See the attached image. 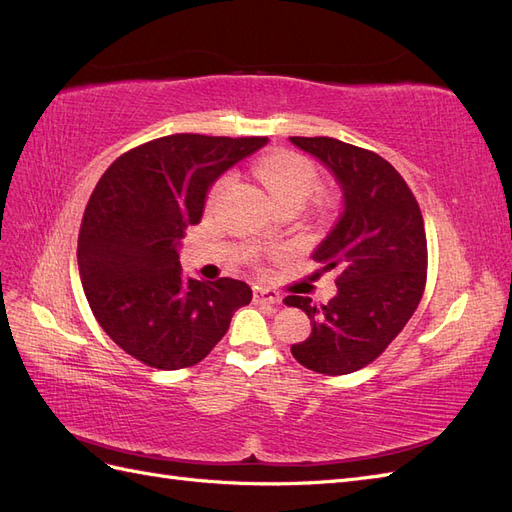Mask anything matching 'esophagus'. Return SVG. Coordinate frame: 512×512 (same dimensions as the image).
<instances>
[{
    "instance_id": "obj_1",
    "label": "esophagus",
    "mask_w": 512,
    "mask_h": 512,
    "mask_svg": "<svg viewBox=\"0 0 512 512\" xmlns=\"http://www.w3.org/2000/svg\"><path fill=\"white\" fill-rule=\"evenodd\" d=\"M254 301L256 303H267V305H280L282 297L275 290L269 288H256L254 290Z\"/></svg>"
}]
</instances>
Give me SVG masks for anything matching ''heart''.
Listing matches in <instances>:
<instances>
[{
    "mask_svg": "<svg viewBox=\"0 0 512 512\" xmlns=\"http://www.w3.org/2000/svg\"><path fill=\"white\" fill-rule=\"evenodd\" d=\"M256 175L262 183H265V188L271 192L277 205H284V203L303 205L305 200L314 194L318 185V173L314 164L292 151L269 153V156H265L256 164ZM226 181L228 179L224 177L213 185L211 198L224 188Z\"/></svg>",
    "mask_w": 512,
    "mask_h": 512,
    "instance_id": "heart-1",
    "label": "heart"
}]
</instances>
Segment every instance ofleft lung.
<instances>
[{
  "label": "left lung",
  "mask_w": 512,
  "mask_h": 512,
  "mask_svg": "<svg viewBox=\"0 0 512 512\" xmlns=\"http://www.w3.org/2000/svg\"><path fill=\"white\" fill-rule=\"evenodd\" d=\"M290 143L327 166L344 211L312 258L337 269V294L327 305L290 294L312 322L290 352L303 367L344 376L376 361L406 327L427 280V239L408 183L378 153L329 136H290Z\"/></svg>",
  "instance_id": "obj_1"
}]
</instances>
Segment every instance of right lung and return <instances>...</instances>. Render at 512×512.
Instances as JSON below:
<instances>
[{
    "mask_svg": "<svg viewBox=\"0 0 512 512\" xmlns=\"http://www.w3.org/2000/svg\"><path fill=\"white\" fill-rule=\"evenodd\" d=\"M267 143L170 134L123 153L100 177L76 256L91 312L134 359L166 371L196 365L252 301L245 282L185 277L179 245L203 218L215 179Z\"/></svg>",
    "mask_w": 512,
    "mask_h": 512,
    "instance_id": "1",
    "label": "right lung"
}]
</instances>
